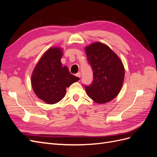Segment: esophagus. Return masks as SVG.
<instances>
[{
  "mask_svg": "<svg viewBox=\"0 0 157 157\" xmlns=\"http://www.w3.org/2000/svg\"><path fill=\"white\" fill-rule=\"evenodd\" d=\"M76 76H77V77H80V72H78V73H77V74H76Z\"/></svg>",
  "mask_w": 157,
  "mask_h": 157,
  "instance_id": "obj_1",
  "label": "esophagus"
}]
</instances>
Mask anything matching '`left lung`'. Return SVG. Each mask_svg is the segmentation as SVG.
Returning a JSON list of instances; mask_svg holds the SVG:
<instances>
[{
	"mask_svg": "<svg viewBox=\"0 0 157 157\" xmlns=\"http://www.w3.org/2000/svg\"><path fill=\"white\" fill-rule=\"evenodd\" d=\"M84 50L94 73L92 84L85 86L87 95L99 104L111 101L119 94L124 82L125 71L122 60L100 42L84 47Z\"/></svg>",
	"mask_w": 157,
	"mask_h": 157,
	"instance_id": "obj_1",
	"label": "left lung"
}]
</instances>
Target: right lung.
Here are the masks:
<instances>
[{"label":"right lung","instance_id":"right-lung-1","mask_svg":"<svg viewBox=\"0 0 157 157\" xmlns=\"http://www.w3.org/2000/svg\"><path fill=\"white\" fill-rule=\"evenodd\" d=\"M62 48L51 47L41 56L31 75L33 91L38 98L48 104L61 101L67 87L80 79L70 73L67 66L62 67Z\"/></svg>","mask_w":157,"mask_h":157}]
</instances>
